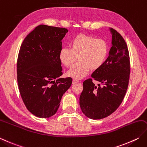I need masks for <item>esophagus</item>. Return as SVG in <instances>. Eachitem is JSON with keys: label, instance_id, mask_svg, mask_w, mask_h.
Returning a JSON list of instances; mask_svg holds the SVG:
<instances>
[{"label": "esophagus", "instance_id": "34e87169", "mask_svg": "<svg viewBox=\"0 0 147 147\" xmlns=\"http://www.w3.org/2000/svg\"><path fill=\"white\" fill-rule=\"evenodd\" d=\"M78 82H79V80H78L76 79H73V83H77Z\"/></svg>", "mask_w": 147, "mask_h": 147}]
</instances>
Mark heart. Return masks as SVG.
<instances>
[{
	"mask_svg": "<svg viewBox=\"0 0 147 147\" xmlns=\"http://www.w3.org/2000/svg\"><path fill=\"white\" fill-rule=\"evenodd\" d=\"M70 47H63L59 51V59L65 67H71L67 74L74 78H82L89 71L99 69L105 64L108 55L107 42L102 39L80 34L74 37Z\"/></svg>",
	"mask_w": 147,
	"mask_h": 147,
	"instance_id": "b5f03b06",
	"label": "heart"
}]
</instances>
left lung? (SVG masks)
<instances>
[{"label":"left lung","mask_w":147,"mask_h":147,"mask_svg":"<svg viewBox=\"0 0 147 147\" xmlns=\"http://www.w3.org/2000/svg\"><path fill=\"white\" fill-rule=\"evenodd\" d=\"M112 47L105 64L83 82L80 106L83 114L91 119L110 115L119 107L127 90L130 76V59L124 39L113 28ZM103 84L96 86L93 80Z\"/></svg>","instance_id":"1"}]
</instances>
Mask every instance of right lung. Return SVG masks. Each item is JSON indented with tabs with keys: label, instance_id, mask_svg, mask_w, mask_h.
<instances>
[{
	"label": "right lung",
	"instance_id": "1",
	"mask_svg": "<svg viewBox=\"0 0 147 147\" xmlns=\"http://www.w3.org/2000/svg\"><path fill=\"white\" fill-rule=\"evenodd\" d=\"M67 28L40 25L26 36L17 60V82L31 113L46 119L56 113L71 78L62 75L59 51Z\"/></svg>",
	"mask_w": 147,
	"mask_h": 147
}]
</instances>
